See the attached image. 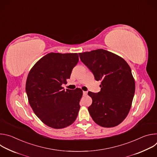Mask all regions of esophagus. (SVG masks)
<instances>
[{"instance_id":"obj_1","label":"esophagus","mask_w":157,"mask_h":157,"mask_svg":"<svg viewBox=\"0 0 157 157\" xmlns=\"http://www.w3.org/2000/svg\"><path fill=\"white\" fill-rule=\"evenodd\" d=\"M82 93H83V96H86L87 94V93L86 91H83Z\"/></svg>"}]
</instances>
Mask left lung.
Listing matches in <instances>:
<instances>
[{
	"label": "left lung",
	"instance_id": "obj_1",
	"mask_svg": "<svg viewBox=\"0 0 157 157\" xmlns=\"http://www.w3.org/2000/svg\"><path fill=\"white\" fill-rule=\"evenodd\" d=\"M81 61L101 81V91L88 92L93 99L88 111L93 121L104 127L120 124L127 116L135 93V80L128 63L103 49L79 53Z\"/></svg>",
	"mask_w": 157,
	"mask_h": 157
}]
</instances>
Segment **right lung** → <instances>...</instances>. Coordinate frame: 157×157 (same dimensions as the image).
Here are the masks:
<instances>
[{"label":"right lung","mask_w":157,"mask_h":157,"mask_svg":"<svg viewBox=\"0 0 157 157\" xmlns=\"http://www.w3.org/2000/svg\"><path fill=\"white\" fill-rule=\"evenodd\" d=\"M78 61V53H50L38 60L28 75L25 90L29 104L36 116L52 128L68 127L78 116L82 91L64 90L62 84L70 79Z\"/></svg>","instance_id":"right-lung-1"}]
</instances>
